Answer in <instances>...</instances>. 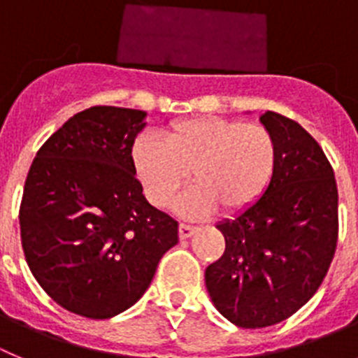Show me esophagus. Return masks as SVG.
Wrapping results in <instances>:
<instances>
[{
	"label": "esophagus",
	"mask_w": 358,
	"mask_h": 358,
	"mask_svg": "<svg viewBox=\"0 0 358 358\" xmlns=\"http://www.w3.org/2000/svg\"><path fill=\"white\" fill-rule=\"evenodd\" d=\"M196 231V228L194 227H191V224H183V223H180V227H178V235H180V239H189V237H191L192 234H194Z\"/></svg>",
	"instance_id": "obj_1"
}]
</instances>
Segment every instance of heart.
Here are the masks:
<instances>
[{
    "label": "heart",
    "instance_id": "b5f03b06",
    "mask_svg": "<svg viewBox=\"0 0 358 358\" xmlns=\"http://www.w3.org/2000/svg\"><path fill=\"white\" fill-rule=\"evenodd\" d=\"M131 166L144 196L167 207L191 173L196 183L175 201L178 214H239L269 189L278 166V146L267 128L223 117L178 121L160 141L144 135L131 148Z\"/></svg>",
    "mask_w": 358,
    "mask_h": 358
}]
</instances>
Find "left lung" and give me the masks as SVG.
Returning a JSON list of instances; mask_svg holds the SVG:
<instances>
[{"instance_id":"obj_1","label":"left lung","mask_w":358,"mask_h":358,"mask_svg":"<svg viewBox=\"0 0 358 358\" xmlns=\"http://www.w3.org/2000/svg\"><path fill=\"white\" fill-rule=\"evenodd\" d=\"M260 123L278 146L266 194L217 224L224 253L205 269L212 303L230 323L264 328L303 307L327 276L339 235L337 183L315 139L267 110Z\"/></svg>"}]
</instances>
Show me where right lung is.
<instances>
[{
  "instance_id": "obj_1",
  "label": "right lung",
  "mask_w": 358,
  "mask_h": 358,
  "mask_svg": "<svg viewBox=\"0 0 358 358\" xmlns=\"http://www.w3.org/2000/svg\"><path fill=\"white\" fill-rule=\"evenodd\" d=\"M146 112L91 107L41 146L19 224L31 275L73 314L108 320L137 303L178 243V223L151 207L131 148Z\"/></svg>"
}]
</instances>
